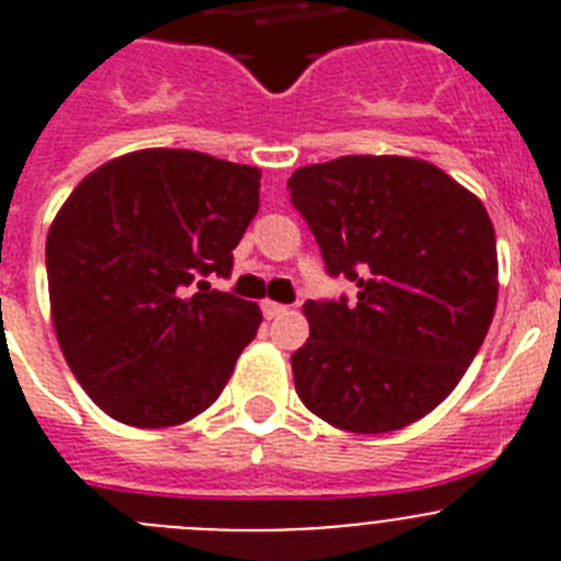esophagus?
<instances>
[{"label":"esophagus","mask_w":561,"mask_h":561,"mask_svg":"<svg viewBox=\"0 0 561 561\" xmlns=\"http://www.w3.org/2000/svg\"><path fill=\"white\" fill-rule=\"evenodd\" d=\"M261 311H264L266 320H272V317L284 314L286 306L284 304H275V300H264V304H261Z\"/></svg>","instance_id":"1"}]
</instances>
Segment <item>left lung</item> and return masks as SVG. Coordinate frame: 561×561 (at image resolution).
<instances>
[{
  "label": "left lung",
  "mask_w": 561,
  "mask_h": 561,
  "mask_svg": "<svg viewBox=\"0 0 561 561\" xmlns=\"http://www.w3.org/2000/svg\"><path fill=\"white\" fill-rule=\"evenodd\" d=\"M291 205L356 300H306L295 390L336 430L393 433L447 399L497 306V241L474 193L413 157L297 168Z\"/></svg>",
  "instance_id": "8db88e82"
}]
</instances>
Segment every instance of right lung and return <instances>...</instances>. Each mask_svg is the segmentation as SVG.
Here are the masks:
<instances>
[{"label": "right lung", "instance_id": "right-lung-1", "mask_svg": "<svg viewBox=\"0 0 561 561\" xmlns=\"http://www.w3.org/2000/svg\"><path fill=\"white\" fill-rule=\"evenodd\" d=\"M257 187L252 165L146 148L69 193L47 236L49 309L64 359L103 413L160 430L219 399L261 309L202 277H230Z\"/></svg>", "mask_w": 561, "mask_h": 561}]
</instances>
